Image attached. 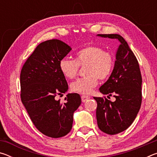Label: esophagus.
I'll list each match as a JSON object with an SVG mask.
<instances>
[{
	"label": "esophagus",
	"instance_id": "1",
	"mask_svg": "<svg viewBox=\"0 0 157 157\" xmlns=\"http://www.w3.org/2000/svg\"><path fill=\"white\" fill-rule=\"evenodd\" d=\"M89 99H90V96H89V95H82V101L83 102H85L86 100H88Z\"/></svg>",
	"mask_w": 157,
	"mask_h": 157
}]
</instances>
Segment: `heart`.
Wrapping results in <instances>:
<instances>
[{"label":"heart","instance_id":"obj_1","mask_svg":"<svg viewBox=\"0 0 157 157\" xmlns=\"http://www.w3.org/2000/svg\"><path fill=\"white\" fill-rule=\"evenodd\" d=\"M114 65L113 55L97 46L84 48L76 53L75 60L63 58L59 66L62 75L68 79L75 78L79 66H86L87 76L71 82V89L73 91L87 94L98 84V79H105L111 75Z\"/></svg>","mask_w":157,"mask_h":157}]
</instances>
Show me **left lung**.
<instances>
[{
	"label": "left lung",
	"mask_w": 157,
	"mask_h": 157,
	"mask_svg": "<svg viewBox=\"0 0 157 157\" xmlns=\"http://www.w3.org/2000/svg\"><path fill=\"white\" fill-rule=\"evenodd\" d=\"M97 36L116 39L120 42L112 73L99 89L100 93L108 97L113 94L116 101L94 98L98 105V127L106 134L113 135L128 128L139 113L142 101V77L136 57L123 37L117 34Z\"/></svg>",
	"instance_id": "obj_1"
}]
</instances>
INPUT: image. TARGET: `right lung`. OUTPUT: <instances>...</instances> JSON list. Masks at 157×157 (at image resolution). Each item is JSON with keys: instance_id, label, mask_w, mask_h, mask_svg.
<instances>
[{"instance_id": "add662e5", "label": "right lung", "mask_w": 157, "mask_h": 157, "mask_svg": "<svg viewBox=\"0 0 157 157\" xmlns=\"http://www.w3.org/2000/svg\"><path fill=\"white\" fill-rule=\"evenodd\" d=\"M71 49L58 39L44 41L21 69V101L36 129L51 138L64 136L70 132L73 113L82 102L78 94L66 95L64 103L55 99L68 89L59 63Z\"/></svg>"}]
</instances>
